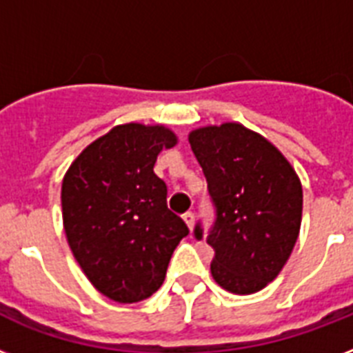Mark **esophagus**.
I'll return each mask as SVG.
<instances>
[{
	"mask_svg": "<svg viewBox=\"0 0 353 353\" xmlns=\"http://www.w3.org/2000/svg\"><path fill=\"white\" fill-rule=\"evenodd\" d=\"M183 221L187 223L188 231H192V229H194V214H192V212H187V214H183Z\"/></svg>",
	"mask_w": 353,
	"mask_h": 353,
	"instance_id": "esophagus-1",
	"label": "esophagus"
}]
</instances>
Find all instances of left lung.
Listing matches in <instances>:
<instances>
[{
	"mask_svg": "<svg viewBox=\"0 0 353 353\" xmlns=\"http://www.w3.org/2000/svg\"><path fill=\"white\" fill-rule=\"evenodd\" d=\"M188 141L214 205L212 276L236 295L256 293L276 279L299 238V176L268 139L236 122L199 128ZM194 236L203 240L199 221Z\"/></svg>",
	"mask_w": 353,
	"mask_h": 353,
	"instance_id": "1",
	"label": "left lung"
}]
</instances>
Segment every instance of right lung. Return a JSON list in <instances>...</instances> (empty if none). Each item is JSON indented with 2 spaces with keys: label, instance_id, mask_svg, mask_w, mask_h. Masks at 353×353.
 <instances>
[{
  "label": "right lung",
  "instance_id": "add662e5",
  "mask_svg": "<svg viewBox=\"0 0 353 353\" xmlns=\"http://www.w3.org/2000/svg\"><path fill=\"white\" fill-rule=\"evenodd\" d=\"M176 141L165 126L122 124L91 143L63 177L69 247L91 284L115 302L154 295L188 234L166 205L165 181L154 174L159 152Z\"/></svg>",
  "mask_w": 353,
  "mask_h": 353
}]
</instances>
